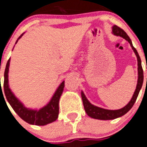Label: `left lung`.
Listing matches in <instances>:
<instances>
[{
  "label": "left lung",
  "mask_w": 147,
  "mask_h": 147,
  "mask_svg": "<svg viewBox=\"0 0 147 147\" xmlns=\"http://www.w3.org/2000/svg\"><path fill=\"white\" fill-rule=\"evenodd\" d=\"M112 33L116 36H119L121 37L124 38L125 40L127 41L129 43L130 46L132 47V49L134 51L135 54H136V57H137V60H138V83H137V86H136V91H135L134 94L133 95V97L129 102L127 105H125L124 108H121L119 110H108L104 109V108H100V107L95 106V105H92V103L90 102L87 98L86 97L85 94L83 92H81V97L82 100H83V106H84V109H85L87 115L90 117H92L93 119H100V120H111L114 119L119 118L120 116H122L123 115H125V113H127L129 110L131 109L132 107L134 105L135 102L136 101V99L138 97V95L139 94L140 90H141V87H142L143 81H144V72H143L142 66H141V61L140 59V56L138 55V52L136 51V49L135 48L132 44L131 39H129L127 34H126L124 30L120 28L117 26H113L112 27Z\"/></svg>",
  "instance_id": "obj_1"
}]
</instances>
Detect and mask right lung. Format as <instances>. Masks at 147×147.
<instances>
[{"label":"right lung","mask_w":147,"mask_h":147,"mask_svg":"<svg viewBox=\"0 0 147 147\" xmlns=\"http://www.w3.org/2000/svg\"><path fill=\"white\" fill-rule=\"evenodd\" d=\"M23 34H24V33L20 36L18 40L16 41L15 44H17V42L22 37ZM9 62H10V59L8 60L7 64H6V69H5L3 90H4V94L6 100L9 102L11 108L14 109V111L18 113V116L22 119H23L25 121H26V122L30 124V125L43 126V125H46L47 124H50V123L55 121L58 119V116H59V103L61 95L62 92L64 91V81L62 82L60 84V86L58 87L55 94H53L52 98H51V101L49 102L47 105H45V106L39 110L29 109V108H26L24 105L16 97L15 95L12 93V92H11L10 88H9V79H8V77H9L8 76V73H9ZM2 94L3 92L2 88H1V95Z\"/></svg>","instance_id":"obj_1"}]
</instances>
